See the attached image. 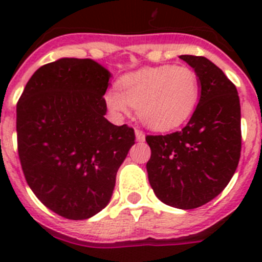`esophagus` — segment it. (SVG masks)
Returning a JSON list of instances; mask_svg holds the SVG:
<instances>
[{
    "label": "esophagus",
    "instance_id": "obj_1",
    "mask_svg": "<svg viewBox=\"0 0 262 262\" xmlns=\"http://www.w3.org/2000/svg\"><path fill=\"white\" fill-rule=\"evenodd\" d=\"M135 136L138 142H144L145 140V134L140 131V129H135Z\"/></svg>",
    "mask_w": 262,
    "mask_h": 262
}]
</instances>
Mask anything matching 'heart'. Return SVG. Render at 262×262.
I'll return each instance as SVG.
<instances>
[{
  "label": "heart",
  "mask_w": 262,
  "mask_h": 262,
  "mask_svg": "<svg viewBox=\"0 0 262 262\" xmlns=\"http://www.w3.org/2000/svg\"><path fill=\"white\" fill-rule=\"evenodd\" d=\"M200 78L185 66L144 67L118 81V89L105 96L108 110L128 114L131 106L147 127L166 131L186 122L198 103Z\"/></svg>",
  "instance_id": "heart-1"
}]
</instances>
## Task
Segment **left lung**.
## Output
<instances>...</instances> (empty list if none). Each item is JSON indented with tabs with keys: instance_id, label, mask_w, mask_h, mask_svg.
<instances>
[{
	"instance_id": "1",
	"label": "left lung",
	"mask_w": 262,
	"mask_h": 262,
	"mask_svg": "<svg viewBox=\"0 0 262 262\" xmlns=\"http://www.w3.org/2000/svg\"><path fill=\"white\" fill-rule=\"evenodd\" d=\"M200 78L201 96L177 133L149 135L148 180L161 202L191 210L214 200L235 173L242 151L240 99L221 68L203 56L181 55Z\"/></svg>"
}]
</instances>
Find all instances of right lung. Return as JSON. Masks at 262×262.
<instances>
[{
    "instance_id": "add662e5",
    "label": "right lung",
    "mask_w": 262,
    "mask_h": 262,
    "mask_svg": "<svg viewBox=\"0 0 262 262\" xmlns=\"http://www.w3.org/2000/svg\"><path fill=\"white\" fill-rule=\"evenodd\" d=\"M111 73L92 59L62 57L31 76L17 103L18 155L30 189L67 219L110 202L135 133L105 118Z\"/></svg>"
}]
</instances>
